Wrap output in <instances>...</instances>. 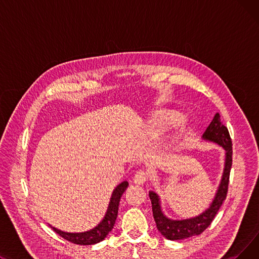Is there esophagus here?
<instances>
[{"label": "esophagus", "mask_w": 259, "mask_h": 259, "mask_svg": "<svg viewBox=\"0 0 259 259\" xmlns=\"http://www.w3.org/2000/svg\"><path fill=\"white\" fill-rule=\"evenodd\" d=\"M147 180H148V171H146L145 169L138 170L137 173H135L133 176V182L139 185H143Z\"/></svg>", "instance_id": "esophagus-1"}]
</instances>
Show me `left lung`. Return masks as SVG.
Here are the masks:
<instances>
[{
  "mask_svg": "<svg viewBox=\"0 0 259 259\" xmlns=\"http://www.w3.org/2000/svg\"><path fill=\"white\" fill-rule=\"evenodd\" d=\"M202 138L205 140L214 142L223 146L226 150V164L225 170L223 174V179L221 185L217 190L214 200L212 201L209 209L200 215L193 217V219L183 220V221H173L164 215L160 210L159 198L155 192H149L152 203V212L153 217L156 224V227L159 232L164 235L167 239L170 240H179L185 239L188 237H192L195 235L201 234L213 222L214 217L217 212L221 209L224 200L227 197L228 187H229V179L231 167H232V140L230 138V133L228 128L223 124L220 113H216L208 126L207 130L203 133Z\"/></svg>",
  "mask_w": 259,
  "mask_h": 259,
  "instance_id": "left-lung-1",
  "label": "left lung"
}]
</instances>
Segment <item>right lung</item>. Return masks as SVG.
I'll return each mask as SVG.
<instances>
[{
    "mask_svg": "<svg viewBox=\"0 0 259 259\" xmlns=\"http://www.w3.org/2000/svg\"><path fill=\"white\" fill-rule=\"evenodd\" d=\"M128 185H129L128 182L125 181L120 183L114 189L104 220L92 230L87 231V232H81V233H67L56 228H52L53 231L56 233H58L60 236H62L64 239L76 244H84V246H86V244H94L102 241L103 239H105L108 233L113 229V226L115 224L116 217H117L119 200L122 193H124L125 190L127 189Z\"/></svg>",
    "mask_w": 259,
    "mask_h": 259,
    "instance_id": "right-lung-1",
    "label": "right lung"
}]
</instances>
